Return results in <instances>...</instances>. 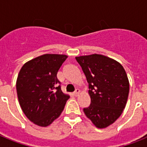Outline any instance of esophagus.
Instances as JSON below:
<instances>
[{"label":"esophagus","instance_id":"obj_1","mask_svg":"<svg viewBox=\"0 0 147 147\" xmlns=\"http://www.w3.org/2000/svg\"><path fill=\"white\" fill-rule=\"evenodd\" d=\"M79 93H80V90L78 89V88H77V89H76V91L74 92L73 94L75 96H78V94H79Z\"/></svg>","mask_w":147,"mask_h":147}]
</instances>
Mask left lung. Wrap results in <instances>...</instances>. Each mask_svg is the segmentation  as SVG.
<instances>
[{"label":"left lung","mask_w":147,"mask_h":147,"mask_svg":"<svg viewBox=\"0 0 147 147\" xmlns=\"http://www.w3.org/2000/svg\"><path fill=\"white\" fill-rule=\"evenodd\" d=\"M88 83L89 107L84 113L97 128L107 127L123 113L130 84L121 63L100 54L76 57Z\"/></svg>","instance_id":"obj_1"}]
</instances>
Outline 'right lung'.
I'll return each instance as SVG.
<instances>
[{
    "mask_svg": "<svg viewBox=\"0 0 147 147\" xmlns=\"http://www.w3.org/2000/svg\"><path fill=\"white\" fill-rule=\"evenodd\" d=\"M68 55L44 54L26 62L16 83L20 105L26 117L46 127L62 114L69 94L61 90L57 73Z\"/></svg>",
    "mask_w": 147,
    "mask_h": 147,
    "instance_id": "1",
    "label": "right lung"
}]
</instances>
